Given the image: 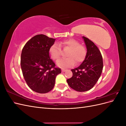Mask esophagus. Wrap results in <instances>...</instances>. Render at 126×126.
Here are the masks:
<instances>
[{"instance_id":"34e87169","label":"esophagus","mask_w":126,"mask_h":126,"mask_svg":"<svg viewBox=\"0 0 126 126\" xmlns=\"http://www.w3.org/2000/svg\"><path fill=\"white\" fill-rule=\"evenodd\" d=\"M66 70H67L66 69H62V72H64V71H66Z\"/></svg>"}]
</instances>
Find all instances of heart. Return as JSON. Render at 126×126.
<instances>
[{"instance_id":"heart-1","label":"heart","mask_w":126,"mask_h":126,"mask_svg":"<svg viewBox=\"0 0 126 126\" xmlns=\"http://www.w3.org/2000/svg\"><path fill=\"white\" fill-rule=\"evenodd\" d=\"M59 46L63 49L69 48L67 52V58L59 60L57 64L62 68L71 67L77 64L82 63L86 59L87 55V49L84 45H80L79 42L74 39L64 40L59 43ZM49 54L52 59L58 60L61 56V49L58 45H53L49 50Z\"/></svg>"}]
</instances>
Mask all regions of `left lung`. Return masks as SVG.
<instances>
[{
  "mask_svg": "<svg viewBox=\"0 0 126 126\" xmlns=\"http://www.w3.org/2000/svg\"><path fill=\"white\" fill-rule=\"evenodd\" d=\"M82 38L87 49L86 59L78 67L71 69L72 77L67 80L71 88L79 92L92 88L100 78L103 69L102 57L99 49L87 37Z\"/></svg>",
  "mask_w": 126,
  "mask_h": 126,
  "instance_id": "8db88e82",
  "label": "left lung"
}]
</instances>
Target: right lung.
Here are the masks:
<instances>
[{"label": "right lung", "instance_id": "1", "mask_svg": "<svg viewBox=\"0 0 126 126\" xmlns=\"http://www.w3.org/2000/svg\"><path fill=\"white\" fill-rule=\"evenodd\" d=\"M55 39L44 35L32 38L22 49L20 64L24 79L33 91L45 94L54 88L57 75L61 73L60 68L50 58L49 50L54 44Z\"/></svg>", "mask_w": 126, "mask_h": 126}]
</instances>
